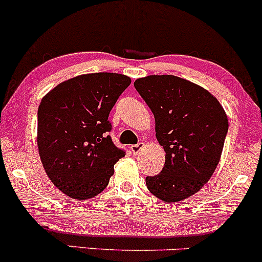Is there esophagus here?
<instances>
[{
	"label": "esophagus",
	"mask_w": 262,
	"mask_h": 262,
	"mask_svg": "<svg viewBox=\"0 0 262 262\" xmlns=\"http://www.w3.org/2000/svg\"><path fill=\"white\" fill-rule=\"evenodd\" d=\"M143 146H144V143H143V142L138 143V144L130 145V150H132V153H133L134 155H137L138 153H139V151H140V149H142Z\"/></svg>",
	"instance_id": "1"
}]
</instances>
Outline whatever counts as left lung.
Instances as JSON below:
<instances>
[{
	"label": "left lung",
	"instance_id": "1",
	"mask_svg": "<svg viewBox=\"0 0 262 262\" xmlns=\"http://www.w3.org/2000/svg\"><path fill=\"white\" fill-rule=\"evenodd\" d=\"M134 87L155 119V137L165 150L162 173L146 177L151 194L177 203L198 192L219 164L229 120L205 88L177 76L138 78Z\"/></svg>",
	"mask_w": 262,
	"mask_h": 262
}]
</instances>
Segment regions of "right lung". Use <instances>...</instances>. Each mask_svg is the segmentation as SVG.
Returning <instances> with one entry per match:
<instances>
[{
	"mask_svg": "<svg viewBox=\"0 0 262 262\" xmlns=\"http://www.w3.org/2000/svg\"><path fill=\"white\" fill-rule=\"evenodd\" d=\"M130 82L119 73L82 74L59 83L39 103V158L51 182L72 199L104 190L125 155L108 136V117Z\"/></svg>",
	"mask_w": 262,
	"mask_h": 262,
	"instance_id": "right-lung-1",
	"label": "right lung"
}]
</instances>
